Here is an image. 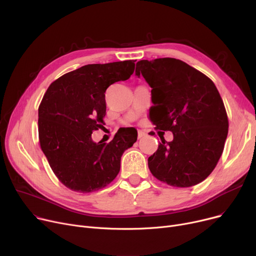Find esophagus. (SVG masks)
I'll return each instance as SVG.
<instances>
[{
  "mask_svg": "<svg viewBox=\"0 0 256 256\" xmlns=\"http://www.w3.org/2000/svg\"><path fill=\"white\" fill-rule=\"evenodd\" d=\"M145 135H146L145 132H143V130H139V132H138V139L143 138Z\"/></svg>",
  "mask_w": 256,
  "mask_h": 256,
  "instance_id": "1",
  "label": "esophagus"
}]
</instances>
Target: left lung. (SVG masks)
Wrapping results in <instances>:
<instances>
[{
	"label": "left lung",
	"mask_w": 256,
	"mask_h": 256,
	"mask_svg": "<svg viewBox=\"0 0 256 256\" xmlns=\"http://www.w3.org/2000/svg\"><path fill=\"white\" fill-rule=\"evenodd\" d=\"M136 76L152 89L150 117L173 140L160 138L148 167L158 180L186 188L204 180L223 152L228 119L218 89L202 72L174 58L141 60Z\"/></svg>",
	"instance_id": "obj_1"
}]
</instances>
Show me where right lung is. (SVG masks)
I'll list each match as a JSON object with an SVG mask.
<instances>
[{
  "mask_svg": "<svg viewBox=\"0 0 256 256\" xmlns=\"http://www.w3.org/2000/svg\"><path fill=\"white\" fill-rule=\"evenodd\" d=\"M135 62L88 64L48 88L38 109L39 142L52 170L70 190L89 193L109 184L124 152L137 141L128 130H118L109 143L91 137L104 124L106 88L130 78Z\"/></svg>",
  "mask_w": 256,
  "mask_h": 256,
  "instance_id": "right-lung-1",
  "label": "right lung"
}]
</instances>
